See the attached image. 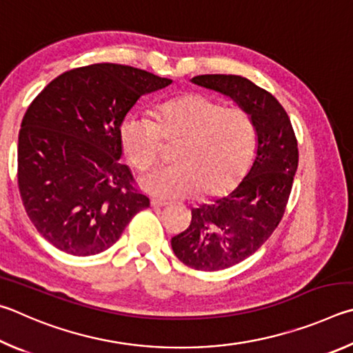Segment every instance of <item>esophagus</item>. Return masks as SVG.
Segmentation results:
<instances>
[{"label":"esophagus","instance_id":"34e87169","mask_svg":"<svg viewBox=\"0 0 353 353\" xmlns=\"http://www.w3.org/2000/svg\"><path fill=\"white\" fill-rule=\"evenodd\" d=\"M150 206L152 208H164V206H167V203L163 201V200H158V199H152L150 200Z\"/></svg>","mask_w":353,"mask_h":353}]
</instances>
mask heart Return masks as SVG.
<instances>
[{
  "label": "heart",
  "mask_w": 353,
  "mask_h": 353,
  "mask_svg": "<svg viewBox=\"0 0 353 353\" xmlns=\"http://www.w3.org/2000/svg\"><path fill=\"white\" fill-rule=\"evenodd\" d=\"M157 122L128 114L121 123V142L136 169L158 158L161 138L180 142L173 148L175 164L142 173L139 186L158 199L219 195L236 184L248 169L256 150V127L240 108L205 94H184L159 105Z\"/></svg>",
  "instance_id": "1"
}]
</instances>
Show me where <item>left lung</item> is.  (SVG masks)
<instances>
[{"instance_id": "left-lung-1", "label": "left lung", "mask_w": 353, "mask_h": 353, "mask_svg": "<svg viewBox=\"0 0 353 353\" xmlns=\"http://www.w3.org/2000/svg\"><path fill=\"white\" fill-rule=\"evenodd\" d=\"M190 82L231 97L256 127V157L243 180L223 196L192 209L186 231L172 237L180 261L200 271L240 263L279 225L298 169V141L277 99L232 74H205Z\"/></svg>"}]
</instances>
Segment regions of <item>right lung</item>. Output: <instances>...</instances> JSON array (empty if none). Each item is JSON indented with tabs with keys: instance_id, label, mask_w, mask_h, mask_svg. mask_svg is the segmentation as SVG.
I'll return each mask as SVG.
<instances>
[{
	"instance_id": "right-lung-1",
	"label": "right lung",
	"mask_w": 353,
	"mask_h": 353,
	"mask_svg": "<svg viewBox=\"0 0 353 353\" xmlns=\"http://www.w3.org/2000/svg\"><path fill=\"white\" fill-rule=\"evenodd\" d=\"M170 83L96 63L60 74L29 105L18 134V188L30 221L55 248L99 254L150 206L119 161L121 123L141 96Z\"/></svg>"
}]
</instances>
